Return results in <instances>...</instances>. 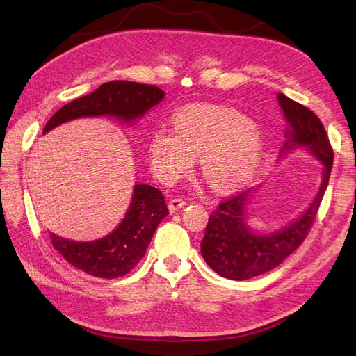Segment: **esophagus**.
Wrapping results in <instances>:
<instances>
[{
    "label": "esophagus",
    "instance_id": "34e87169",
    "mask_svg": "<svg viewBox=\"0 0 356 356\" xmlns=\"http://www.w3.org/2000/svg\"><path fill=\"white\" fill-rule=\"evenodd\" d=\"M184 204H186L184 200L177 197V199H170V200H169L168 208H169L170 212H177V211H179L181 208H184Z\"/></svg>",
    "mask_w": 356,
    "mask_h": 356
}]
</instances>
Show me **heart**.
I'll list each match as a JSON object with an SVG mask.
<instances>
[{"instance_id": "b5f03b06", "label": "heart", "mask_w": 356, "mask_h": 356, "mask_svg": "<svg viewBox=\"0 0 356 356\" xmlns=\"http://www.w3.org/2000/svg\"><path fill=\"white\" fill-rule=\"evenodd\" d=\"M264 154L261 129L246 115L220 105H190L172 117V131L156 127L148 141V161L156 178L174 184L199 156V169L220 193L250 181Z\"/></svg>"}]
</instances>
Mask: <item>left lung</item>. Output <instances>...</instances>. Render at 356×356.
<instances>
[{"label": "left lung", "mask_w": 356, "mask_h": 356, "mask_svg": "<svg viewBox=\"0 0 356 356\" xmlns=\"http://www.w3.org/2000/svg\"><path fill=\"white\" fill-rule=\"evenodd\" d=\"M276 98L288 124L286 141L279 159L294 149H305L321 165V184L309 207L296 220L273 232H257L246 221L248 203L258 186L222 202L211 213L200 252L213 272L233 281H246L270 272L293 254L306 239L328 186L332 149L324 126L314 111L289 99L284 93H277Z\"/></svg>", "instance_id": "left-lung-1"}]
</instances>
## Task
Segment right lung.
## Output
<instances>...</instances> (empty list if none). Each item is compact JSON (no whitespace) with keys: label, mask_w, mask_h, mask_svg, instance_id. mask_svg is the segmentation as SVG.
Masks as SVG:
<instances>
[{"label":"right lung","mask_w":356,"mask_h":356,"mask_svg":"<svg viewBox=\"0 0 356 356\" xmlns=\"http://www.w3.org/2000/svg\"><path fill=\"white\" fill-rule=\"evenodd\" d=\"M165 92L156 86L115 80L101 84L51 115L42 135L81 117H113L132 126L160 104ZM169 213L161 191L148 184H135L131 204L117 227L101 239L77 242L50 233L51 245L71 266L95 277L124 276L141 261L160 221Z\"/></svg>","instance_id":"add662e5"}]
</instances>
